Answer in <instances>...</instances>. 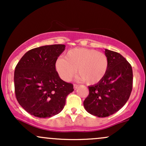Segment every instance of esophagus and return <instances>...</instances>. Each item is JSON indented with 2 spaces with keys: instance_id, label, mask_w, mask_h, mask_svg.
Here are the masks:
<instances>
[{
  "instance_id": "obj_1",
  "label": "esophagus",
  "mask_w": 146,
  "mask_h": 146,
  "mask_svg": "<svg viewBox=\"0 0 146 146\" xmlns=\"http://www.w3.org/2000/svg\"><path fill=\"white\" fill-rule=\"evenodd\" d=\"M78 86H79V85H78V84H73V88H74V90H76L77 88H78Z\"/></svg>"
}]
</instances>
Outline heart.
<instances>
[{"label":"heart","mask_w":146,"mask_h":146,"mask_svg":"<svg viewBox=\"0 0 146 146\" xmlns=\"http://www.w3.org/2000/svg\"><path fill=\"white\" fill-rule=\"evenodd\" d=\"M108 58L103 52L92 48L69 50L64 58L56 61V68L64 81L68 82L77 72L79 78L88 84H95L104 78L108 68Z\"/></svg>","instance_id":"b5f03b06"}]
</instances>
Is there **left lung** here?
<instances>
[{
    "mask_svg": "<svg viewBox=\"0 0 146 146\" xmlns=\"http://www.w3.org/2000/svg\"><path fill=\"white\" fill-rule=\"evenodd\" d=\"M108 58V68L100 82L88 86L89 94L84 101L88 113L106 117L121 109L130 98L133 74L130 63L121 54L105 49Z\"/></svg>",
    "mask_w": 146,
    "mask_h": 146,
    "instance_id": "8db88e82",
    "label": "left lung"
}]
</instances>
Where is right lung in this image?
<instances>
[{
    "instance_id": "add662e5",
    "label": "right lung",
    "mask_w": 146,
    "mask_h": 146,
    "mask_svg": "<svg viewBox=\"0 0 146 146\" xmlns=\"http://www.w3.org/2000/svg\"><path fill=\"white\" fill-rule=\"evenodd\" d=\"M64 44L40 46L22 57L14 71L15 94L27 113L40 118L60 113L66 98L74 90L73 85L63 81L56 70Z\"/></svg>"
}]
</instances>
